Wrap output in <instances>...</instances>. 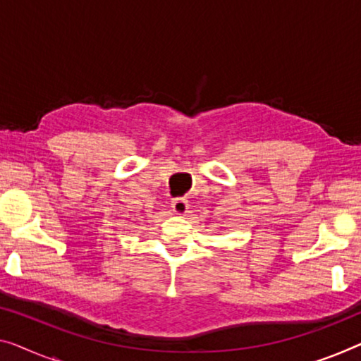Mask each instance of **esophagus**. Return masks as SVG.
Returning <instances> with one entry per match:
<instances>
[{"label": "esophagus", "mask_w": 361, "mask_h": 361, "mask_svg": "<svg viewBox=\"0 0 361 361\" xmlns=\"http://www.w3.org/2000/svg\"><path fill=\"white\" fill-rule=\"evenodd\" d=\"M188 207H190V206H188V201L185 197H175L173 201H171V209H173V212L178 214V215L186 214Z\"/></svg>", "instance_id": "obj_1"}]
</instances>
